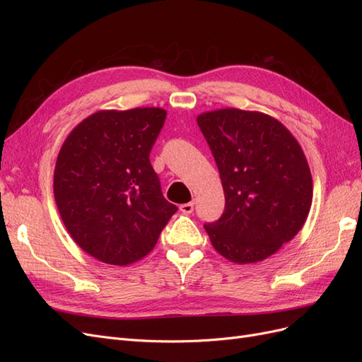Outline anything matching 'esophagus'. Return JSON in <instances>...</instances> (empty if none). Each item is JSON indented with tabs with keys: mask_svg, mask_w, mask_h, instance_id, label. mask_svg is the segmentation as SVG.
<instances>
[{
	"mask_svg": "<svg viewBox=\"0 0 362 362\" xmlns=\"http://www.w3.org/2000/svg\"><path fill=\"white\" fill-rule=\"evenodd\" d=\"M193 206H194V202H187V204H182L180 206V210L184 213V214H192L193 213Z\"/></svg>",
	"mask_w": 362,
	"mask_h": 362,
	"instance_id": "1",
	"label": "esophagus"
}]
</instances>
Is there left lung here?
Listing matches in <instances>:
<instances>
[{
	"instance_id": "obj_1",
	"label": "left lung",
	"mask_w": 362,
	"mask_h": 362,
	"mask_svg": "<svg viewBox=\"0 0 362 362\" xmlns=\"http://www.w3.org/2000/svg\"><path fill=\"white\" fill-rule=\"evenodd\" d=\"M225 193V211L204 225L213 247L235 264H254L300 231L313 177L299 141L261 112L218 108L198 116Z\"/></svg>"
}]
</instances>
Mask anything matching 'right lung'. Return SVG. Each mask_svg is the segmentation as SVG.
<instances>
[{
  "label": "right lung",
  "instance_id": "1",
  "mask_svg": "<svg viewBox=\"0 0 362 362\" xmlns=\"http://www.w3.org/2000/svg\"><path fill=\"white\" fill-rule=\"evenodd\" d=\"M164 119L160 107L100 110L59 152L54 198L62 221L76 245L107 264L145 258L178 210L164 199L149 161Z\"/></svg>",
  "mask_w": 362,
  "mask_h": 362
}]
</instances>
